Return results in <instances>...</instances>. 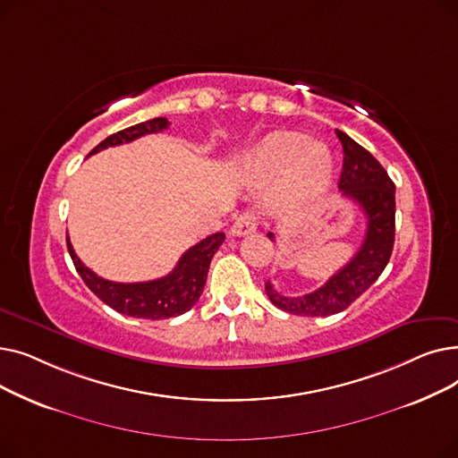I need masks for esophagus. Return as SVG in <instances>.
I'll return each mask as SVG.
<instances>
[{"instance_id": "34e87169", "label": "esophagus", "mask_w": 458, "mask_h": 458, "mask_svg": "<svg viewBox=\"0 0 458 458\" xmlns=\"http://www.w3.org/2000/svg\"><path fill=\"white\" fill-rule=\"evenodd\" d=\"M256 228H258L256 215L252 211H245L237 216L235 223L230 228V233L232 235H247V233L256 232Z\"/></svg>"}]
</instances>
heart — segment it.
Returning a JSON list of instances; mask_svg holds the SVG:
<instances>
[{
    "label": "heart",
    "mask_w": 458,
    "mask_h": 458,
    "mask_svg": "<svg viewBox=\"0 0 458 458\" xmlns=\"http://www.w3.org/2000/svg\"><path fill=\"white\" fill-rule=\"evenodd\" d=\"M242 173L254 183L276 178L273 200L290 208L314 199L327 187L330 156L318 140L278 131L258 142L243 157Z\"/></svg>",
    "instance_id": "1"
}]
</instances>
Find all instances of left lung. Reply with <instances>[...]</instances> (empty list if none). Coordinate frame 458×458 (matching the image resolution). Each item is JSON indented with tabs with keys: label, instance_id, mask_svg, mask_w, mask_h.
Here are the masks:
<instances>
[{
	"label": "left lung",
	"instance_id": "8db88e82",
	"mask_svg": "<svg viewBox=\"0 0 458 458\" xmlns=\"http://www.w3.org/2000/svg\"><path fill=\"white\" fill-rule=\"evenodd\" d=\"M344 147V168L340 191L344 197L362 208L368 228L364 243L334 276L319 290L301 295L284 297L273 284L266 282L269 301L293 316L327 318L340 314L360 295L368 292L388 266L395 239V183L384 166L347 133L335 130ZM275 242V233H267Z\"/></svg>",
	"mask_w": 458,
	"mask_h": 458
}]
</instances>
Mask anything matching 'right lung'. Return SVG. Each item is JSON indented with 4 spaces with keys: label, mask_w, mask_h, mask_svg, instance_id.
<instances>
[{
    "label": "right lung",
    "mask_w": 458,
    "mask_h": 458,
    "mask_svg": "<svg viewBox=\"0 0 458 458\" xmlns=\"http://www.w3.org/2000/svg\"><path fill=\"white\" fill-rule=\"evenodd\" d=\"M171 126L166 118L157 116L147 123H140L130 126L123 131H116L104 139L98 147H96L89 156L106 150L109 147H118V144L131 142L147 133H157ZM225 242V233L216 232L202 239L200 243L192 245L185 250L176 263V267L166 276L148 282H135V284H123V282H111L96 273H92L85 263L76 256L74 249L70 245V239L66 237V247L70 252L72 261H74L76 271L89 285V290L104 301L109 308L116 310L118 314H124L130 318L139 319H168L185 314L202 295L204 284L208 278L209 263L215 252Z\"/></svg>",
    "instance_id": "right-lung-1"
}]
</instances>
